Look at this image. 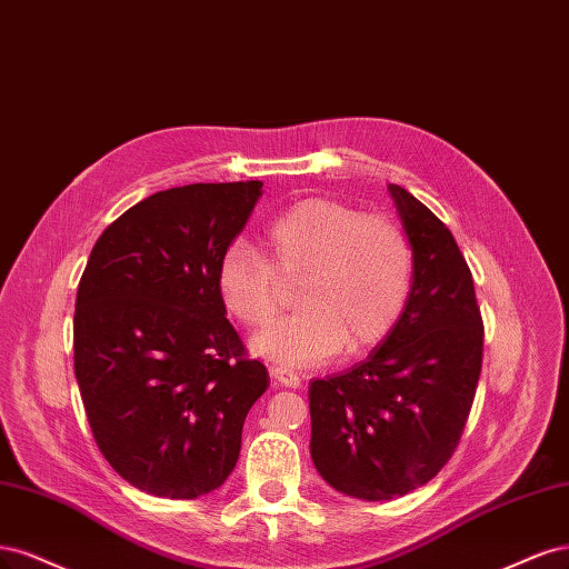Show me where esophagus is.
<instances>
[{
    "mask_svg": "<svg viewBox=\"0 0 569 569\" xmlns=\"http://www.w3.org/2000/svg\"><path fill=\"white\" fill-rule=\"evenodd\" d=\"M269 373H271V378H273V380L281 382V385H286V388H292V390L300 388V376H298L296 371L286 369V366H271Z\"/></svg>",
    "mask_w": 569,
    "mask_h": 569,
    "instance_id": "1",
    "label": "esophagus"
}]
</instances>
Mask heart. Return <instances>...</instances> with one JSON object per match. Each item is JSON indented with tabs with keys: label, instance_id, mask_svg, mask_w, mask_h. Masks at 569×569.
Masks as SVG:
<instances>
[{
	"label": "heart",
	"instance_id": "1",
	"mask_svg": "<svg viewBox=\"0 0 569 569\" xmlns=\"http://www.w3.org/2000/svg\"><path fill=\"white\" fill-rule=\"evenodd\" d=\"M267 259L233 243L217 262L214 283L229 315L264 326L279 307V277H302L300 307L252 338V350L288 369L361 355L388 338L409 305L416 258L392 219L363 214L338 200L309 198L264 231Z\"/></svg>",
	"mask_w": 569,
	"mask_h": 569
}]
</instances>
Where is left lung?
Wrapping results in <instances>:
<instances>
[{"label": "left lung", "instance_id": "obj_1", "mask_svg": "<svg viewBox=\"0 0 569 569\" xmlns=\"http://www.w3.org/2000/svg\"><path fill=\"white\" fill-rule=\"evenodd\" d=\"M413 246L409 305L371 355L309 382V453L347 497L388 501L423 487L451 458L482 369V317L451 231L388 187Z\"/></svg>", "mask_w": 569, "mask_h": 569}]
</instances>
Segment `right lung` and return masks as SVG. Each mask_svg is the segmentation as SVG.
I'll return each mask as SVG.
<instances>
[{
	"label": "right lung",
	"mask_w": 569,
	"mask_h": 569,
	"mask_svg": "<svg viewBox=\"0 0 569 569\" xmlns=\"http://www.w3.org/2000/svg\"><path fill=\"white\" fill-rule=\"evenodd\" d=\"M262 181L158 191L108 227L78 286L72 347L91 432L132 487L198 499L222 487L269 388L227 319L214 271Z\"/></svg>",
	"instance_id": "obj_1"
}]
</instances>
